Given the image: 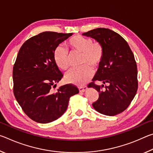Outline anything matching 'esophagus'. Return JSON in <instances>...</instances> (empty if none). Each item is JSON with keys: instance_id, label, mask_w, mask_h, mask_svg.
<instances>
[{"instance_id": "obj_1", "label": "esophagus", "mask_w": 153, "mask_h": 153, "mask_svg": "<svg viewBox=\"0 0 153 153\" xmlns=\"http://www.w3.org/2000/svg\"><path fill=\"white\" fill-rule=\"evenodd\" d=\"M88 89V87L87 86H81V87H79V92H84L86 90Z\"/></svg>"}]
</instances>
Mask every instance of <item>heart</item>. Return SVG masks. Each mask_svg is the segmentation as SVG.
Listing matches in <instances>:
<instances>
[{"label": "heart", "mask_w": 153, "mask_h": 153, "mask_svg": "<svg viewBox=\"0 0 153 153\" xmlns=\"http://www.w3.org/2000/svg\"><path fill=\"white\" fill-rule=\"evenodd\" d=\"M71 53H81L80 64L83 66L72 69L65 76L66 81L70 84L82 86L92 78L94 74L90 66L97 67L102 61L104 51L102 45L98 42H92L90 38L81 36H74L67 42ZM55 63L59 69L66 70L69 67V55L63 46H59L54 52Z\"/></svg>", "instance_id": "heart-1"}]
</instances>
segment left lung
<instances>
[{"instance_id": "obj_1", "label": "left lung", "mask_w": 153, "mask_h": 153, "mask_svg": "<svg viewBox=\"0 0 153 153\" xmlns=\"http://www.w3.org/2000/svg\"><path fill=\"white\" fill-rule=\"evenodd\" d=\"M102 45L104 55L88 88L99 92L92 104L98 113L114 116L125 111L132 101L138 90V70L134 54L124 38L107 28H97L82 33ZM95 81L108 83L103 89Z\"/></svg>"}]
</instances>
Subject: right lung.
Here are the masks:
<instances>
[{
	"label": "right lung",
	"instance_id": "1",
	"mask_svg": "<svg viewBox=\"0 0 153 153\" xmlns=\"http://www.w3.org/2000/svg\"><path fill=\"white\" fill-rule=\"evenodd\" d=\"M72 34L42 32L25 42L18 53L13 69L14 95L25 113L38 123L57 120L67 110L69 98L79 92L71 84L52 90L63 76L54 52Z\"/></svg>",
	"mask_w": 153,
	"mask_h": 153
}]
</instances>
